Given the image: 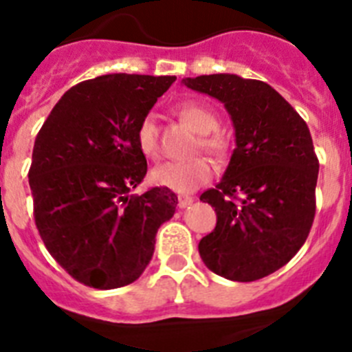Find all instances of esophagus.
<instances>
[{
	"mask_svg": "<svg viewBox=\"0 0 352 352\" xmlns=\"http://www.w3.org/2000/svg\"><path fill=\"white\" fill-rule=\"evenodd\" d=\"M193 202V197H190V195H179L178 197V206L179 208H188L190 204Z\"/></svg>",
	"mask_w": 352,
	"mask_h": 352,
	"instance_id": "obj_1",
	"label": "esophagus"
}]
</instances>
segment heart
Here are the masks:
<instances>
[{
    "instance_id": "b5f03b06",
    "label": "heart",
    "mask_w": 352,
    "mask_h": 352,
    "mask_svg": "<svg viewBox=\"0 0 352 352\" xmlns=\"http://www.w3.org/2000/svg\"><path fill=\"white\" fill-rule=\"evenodd\" d=\"M179 118L190 129L201 134L199 144L206 153L212 155L214 159H223L227 155V140L218 129V117L206 106L193 101H185L176 108ZM136 143L141 153L155 159L159 155V129L153 113H148L141 118L136 129ZM212 176L211 164L206 159H193L188 162H164L153 167L150 178L157 186L169 188L178 193H190L201 185L208 183Z\"/></svg>"
}]
</instances>
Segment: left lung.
Here are the masks:
<instances>
[{
  "instance_id": "1",
  "label": "left lung",
  "mask_w": 352,
  "mask_h": 352,
  "mask_svg": "<svg viewBox=\"0 0 352 352\" xmlns=\"http://www.w3.org/2000/svg\"><path fill=\"white\" fill-rule=\"evenodd\" d=\"M182 83L223 102L235 131L223 178L201 195L218 218L199 243L202 262L230 281L262 279L295 256L314 221L319 162L311 132L265 82L218 73Z\"/></svg>"
}]
</instances>
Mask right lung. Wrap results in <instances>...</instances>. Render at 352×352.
Returning a JSON list of instances; mask_svg holds the SVG:
<instances>
[{
  "instance_id": "add662e5",
  "label": "right lung",
  "mask_w": 352,
  "mask_h": 352,
  "mask_svg": "<svg viewBox=\"0 0 352 352\" xmlns=\"http://www.w3.org/2000/svg\"><path fill=\"white\" fill-rule=\"evenodd\" d=\"M176 76L102 75L71 87L38 132L29 169L34 221L48 253L98 289L143 274L155 235L178 206L155 186L129 195L146 176L138 124Z\"/></svg>"
}]
</instances>
